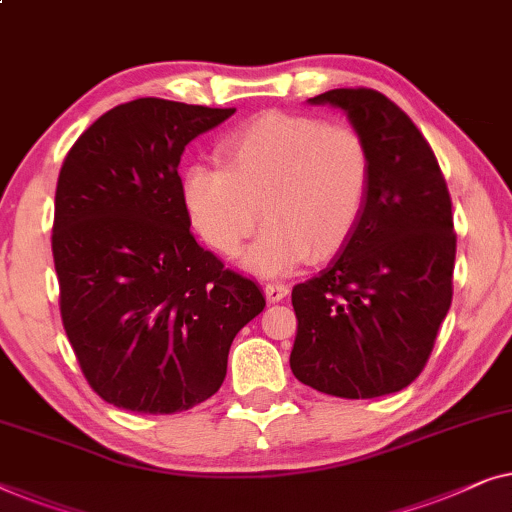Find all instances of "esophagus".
<instances>
[{
	"label": "esophagus",
	"instance_id": "1",
	"mask_svg": "<svg viewBox=\"0 0 512 512\" xmlns=\"http://www.w3.org/2000/svg\"><path fill=\"white\" fill-rule=\"evenodd\" d=\"M264 294L271 304H276V301H283L287 294H290V287H287L285 283H269L264 287Z\"/></svg>",
	"mask_w": 512,
	"mask_h": 512
}]
</instances>
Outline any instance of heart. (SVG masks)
Returning <instances> with one entry per match:
<instances>
[{
	"label": "heart",
	"mask_w": 512,
	"mask_h": 512,
	"mask_svg": "<svg viewBox=\"0 0 512 512\" xmlns=\"http://www.w3.org/2000/svg\"><path fill=\"white\" fill-rule=\"evenodd\" d=\"M218 164H190L181 201L194 232L222 255H236L253 232L257 206L264 227L243 255L259 276H278L336 253L362 218L371 157L355 129L318 118L266 111L220 143Z\"/></svg>",
	"instance_id": "obj_1"
}]
</instances>
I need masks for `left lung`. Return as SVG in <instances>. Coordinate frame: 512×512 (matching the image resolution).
<instances>
[{"instance_id":"obj_1","label":"left lung","mask_w":512,"mask_h":512,"mask_svg":"<svg viewBox=\"0 0 512 512\" xmlns=\"http://www.w3.org/2000/svg\"><path fill=\"white\" fill-rule=\"evenodd\" d=\"M343 111L371 157L355 232L325 271L294 285V378L373 399L420 376L450 311L457 236L448 185L420 129L385 95L338 88L308 99Z\"/></svg>"}]
</instances>
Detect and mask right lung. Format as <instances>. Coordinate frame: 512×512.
Wrapping results in <instances>:
<instances>
[{
	"label": "right lung",
	"instance_id": "add662e5",
	"mask_svg": "<svg viewBox=\"0 0 512 512\" xmlns=\"http://www.w3.org/2000/svg\"><path fill=\"white\" fill-rule=\"evenodd\" d=\"M236 109L143 97L92 122L57 178L53 257L60 311L99 397L169 415L227 376L234 336L264 311L250 278L190 234L178 164Z\"/></svg>",
	"mask_w": 512,
	"mask_h": 512
}]
</instances>
